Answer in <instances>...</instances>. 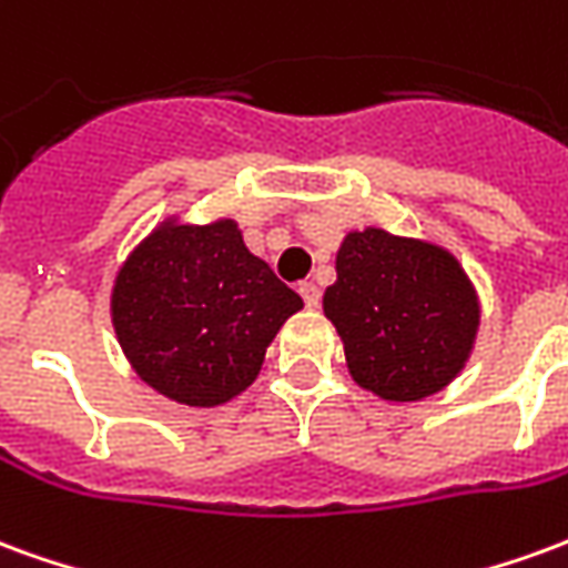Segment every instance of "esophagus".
Instances as JSON below:
<instances>
[{
    "mask_svg": "<svg viewBox=\"0 0 568 568\" xmlns=\"http://www.w3.org/2000/svg\"><path fill=\"white\" fill-rule=\"evenodd\" d=\"M297 292H301V297H304V304H307L310 310L320 307V301H322L320 285H316V283H301V285H297Z\"/></svg>",
    "mask_w": 568,
    "mask_h": 568,
    "instance_id": "obj_1",
    "label": "esophagus"
}]
</instances>
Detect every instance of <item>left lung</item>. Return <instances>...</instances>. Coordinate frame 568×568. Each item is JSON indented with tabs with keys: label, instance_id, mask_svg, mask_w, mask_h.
Instances as JSON below:
<instances>
[{
	"label": "left lung",
	"instance_id": "obj_1",
	"mask_svg": "<svg viewBox=\"0 0 568 568\" xmlns=\"http://www.w3.org/2000/svg\"><path fill=\"white\" fill-rule=\"evenodd\" d=\"M322 307L353 381L386 402L440 393L465 368L480 325L475 285L447 248L381 227L346 234Z\"/></svg>",
	"mask_w": 568,
	"mask_h": 568
}]
</instances>
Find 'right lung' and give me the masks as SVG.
<instances>
[{
  "instance_id": "1",
  "label": "right lung",
  "mask_w": 568,
  "mask_h": 568,
  "mask_svg": "<svg viewBox=\"0 0 568 568\" xmlns=\"http://www.w3.org/2000/svg\"><path fill=\"white\" fill-rule=\"evenodd\" d=\"M301 307V295L248 252L231 219L163 222L133 248L112 288V325L133 371L191 407L243 393Z\"/></svg>"
}]
</instances>
